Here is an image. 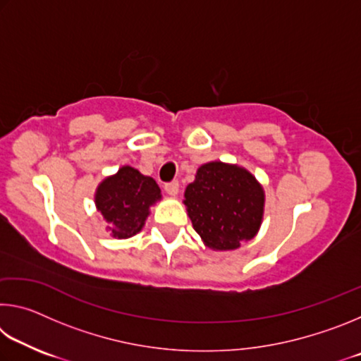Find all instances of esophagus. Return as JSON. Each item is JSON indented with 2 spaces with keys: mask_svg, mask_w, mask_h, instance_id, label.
Returning <instances> with one entry per match:
<instances>
[{
  "mask_svg": "<svg viewBox=\"0 0 361 361\" xmlns=\"http://www.w3.org/2000/svg\"><path fill=\"white\" fill-rule=\"evenodd\" d=\"M164 189H166V192L169 195H176L180 191V183L178 181H170V183H167L166 186H164Z\"/></svg>",
  "mask_w": 361,
  "mask_h": 361,
  "instance_id": "1",
  "label": "esophagus"
}]
</instances>
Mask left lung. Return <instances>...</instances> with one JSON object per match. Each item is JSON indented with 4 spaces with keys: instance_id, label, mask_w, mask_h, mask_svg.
<instances>
[{
    "instance_id": "left-lung-1",
    "label": "left lung",
    "mask_w": 361,
    "mask_h": 361,
    "mask_svg": "<svg viewBox=\"0 0 361 361\" xmlns=\"http://www.w3.org/2000/svg\"><path fill=\"white\" fill-rule=\"evenodd\" d=\"M183 202L207 247L235 250L259 231L264 191L247 169L215 161L199 167Z\"/></svg>"
}]
</instances>
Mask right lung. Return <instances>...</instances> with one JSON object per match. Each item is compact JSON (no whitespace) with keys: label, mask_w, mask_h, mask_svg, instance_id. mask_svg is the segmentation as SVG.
Returning a JSON list of instances; mask_svg holds the SVG:
<instances>
[{"label":"right lung","mask_w":361,"mask_h":361,"mask_svg":"<svg viewBox=\"0 0 361 361\" xmlns=\"http://www.w3.org/2000/svg\"><path fill=\"white\" fill-rule=\"evenodd\" d=\"M161 188L151 176L124 166L103 180L95 192V205L116 239H129L142 231L149 209L161 200Z\"/></svg>","instance_id":"right-lung-1"}]
</instances>
